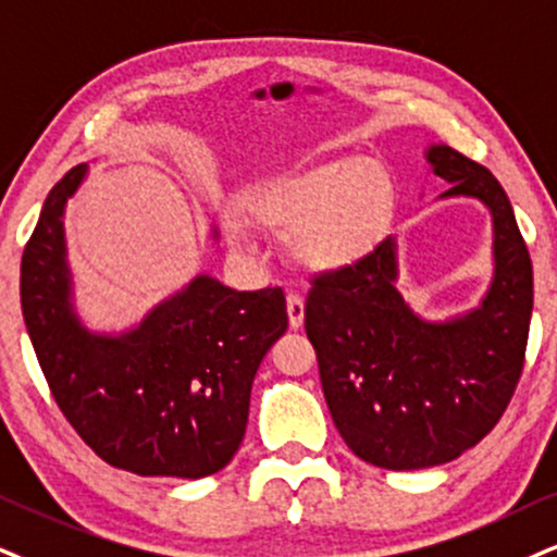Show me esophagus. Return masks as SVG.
Listing matches in <instances>:
<instances>
[{
    "label": "esophagus",
    "instance_id": "34e87169",
    "mask_svg": "<svg viewBox=\"0 0 557 557\" xmlns=\"http://www.w3.org/2000/svg\"><path fill=\"white\" fill-rule=\"evenodd\" d=\"M286 310H289V325L297 331L305 322V299H301L299 292L286 294Z\"/></svg>",
    "mask_w": 557,
    "mask_h": 557
}]
</instances>
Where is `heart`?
<instances>
[{
	"label": "heart",
	"instance_id": "heart-1",
	"mask_svg": "<svg viewBox=\"0 0 557 557\" xmlns=\"http://www.w3.org/2000/svg\"><path fill=\"white\" fill-rule=\"evenodd\" d=\"M393 209V177L380 162L341 157L281 175L245 201L263 230H292V250L314 271H338L367 256ZM243 243V230L230 226Z\"/></svg>",
	"mask_w": 557,
	"mask_h": 557
}]
</instances>
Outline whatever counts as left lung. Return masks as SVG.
<instances>
[{
	"instance_id": "obj_1",
	"label": "left lung",
	"mask_w": 557,
	"mask_h": 557,
	"mask_svg": "<svg viewBox=\"0 0 557 557\" xmlns=\"http://www.w3.org/2000/svg\"><path fill=\"white\" fill-rule=\"evenodd\" d=\"M446 196L480 198L493 214L496 273L465 318L425 322L395 289V239L341 271L320 273L305 305L325 403L343 442L384 470L451 462L488 436L521 369L532 318V260L500 183L451 147H431Z\"/></svg>"
}]
</instances>
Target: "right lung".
Listing matches in <instances>:
<instances>
[{"label": "right lung", "instance_id": "1", "mask_svg": "<svg viewBox=\"0 0 557 557\" xmlns=\"http://www.w3.org/2000/svg\"><path fill=\"white\" fill-rule=\"evenodd\" d=\"M85 175L77 164L53 185L20 265V305L48 389L113 468L214 475L243 444L252 380L289 325L284 292H235L196 276L121 338L85 331L69 305L61 224Z\"/></svg>", "mask_w": 557, "mask_h": 557}]
</instances>
